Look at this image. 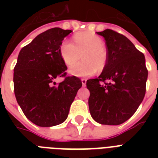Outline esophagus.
Instances as JSON below:
<instances>
[{"label": "esophagus", "mask_w": 158, "mask_h": 158, "mask_svg": "<svg viewBox=\"0 0 158 158\" xmlns=\"http://www.w3.org/2000/svg\"><path fill=\"white\" fill-rule=\"evenodd\" d=\"M82 81V84H83V86H86V83H87V79H81Z\"/></svg>", "instance_id": "esophagus-1"}]
</instances>
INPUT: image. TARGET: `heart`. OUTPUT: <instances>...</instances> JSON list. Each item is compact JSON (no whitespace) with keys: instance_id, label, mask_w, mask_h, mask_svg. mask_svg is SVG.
<instances>
[{"instance_id":"obj_1","label":"heart","mask_w":158,"mask_h":158,"mask_svg":"<svg viewBox=\"0 0 158 158\" xmlns=\"http://www.w3.org/2000/svg\"><path fill=\"white\" fill-rule=\"evenodd\" d=\"M74 44L64 41L60 47V55L67 66H72L83 57V61L69 69L75 76H89L97 70L102 71L108 60L107 51L103 40L99 36L89 32L79 33L74 36Z\"/></svg>"}]
</instances>
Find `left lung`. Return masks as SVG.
Masks as SVG:
<instances>
[{"mask_svg":"<svg viewBox=\"0 0 158 158\" xmlns=\"http://www.w3.org/2000/svg\"><path fill=\"white\" fill-rule=\"evenodd\" d=\"M97 33L105 39L108 60L97 79L87 80L89 111L98 123L118 125L135 114L144 98L145 57L125 36L115 31Z\"/></svg>","mask_w":158,"mask_h":158,"instance_id":"1","label":"left lung"}]
</instances>
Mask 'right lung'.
<instances>
[{"instance_id": "1", "label": "right lung", "mask_w": 158, "mask_h": 158, "mask_svg": "<svg viewBox=\"0 0 158 158\" xmlns=\"http://www.w3.org/2000/svg\"><path fill=\"white\" fill-rule=\"evenodd\" d=\"M71 30L53 28L38 35L19 52L14 68V90L23 114L33 124L51 127L66 120L82 87L75 76H66L60 55L62 41ZM64 77L58 85L54 79Z\"/></svg>"}]
</instances>
